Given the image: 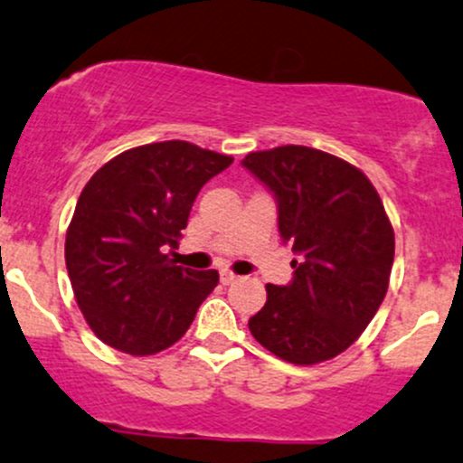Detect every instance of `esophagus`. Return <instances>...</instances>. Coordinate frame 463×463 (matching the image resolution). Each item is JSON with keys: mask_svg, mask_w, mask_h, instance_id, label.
I'll return each mask as SVG.
<instances>
[{"mask_svg": "<svg viewBox=\"0 0 463 463\" xmlns=\"http://www.w3.org/2000/svg\"><path fill=\"white\" fill-rule=\"evenodd\" d=\"M236 273L230 271V269H221V282L222 285H232V282H236Z\"/></svg>", "mask_w": 463, "mask_h": 463, "instance_id": "34e87169", "label": "esophagus"}]
</instances>
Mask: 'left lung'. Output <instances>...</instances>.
Returning <instances> with one entry per match:
<instances>
[{"instance_id":"left-lung-1","label":"left lung","mask_w":463,"mask_h":463,"mask_svg":"<svg viewBox=\"0 0 463 463\" xmlns=\"http://www.w3.org/2000/svg\"><path fill=\"white\" fill-rule=\"evenodd\" d=\"M242 165L278 201V230L300 256L287 287L267 285L251 335L291 364L346 351L369 326L386 289L395 233L364 172L316 147L250 152Z\"/></svg>"}]
</instances>
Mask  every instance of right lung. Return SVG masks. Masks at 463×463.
<instances>
[{
	"instance_id": "right-lung-1",
	"label": "right lung",
	"mask_w": 463,
	"mask_h": 463,
	"mask_svg": "<svg viewBox=\"0 0 463 463\" xmlns=\"http://www.w3.org/2000/svg\"><path fill=\"white\" fill-rule=\"evenodd\" d=\"M233 163L187 141L121 152L86 183L66 233V267L94 335L130 355L181 340L218 271L170 260L201 187Z\"/></svg>"
}]
</instances>
